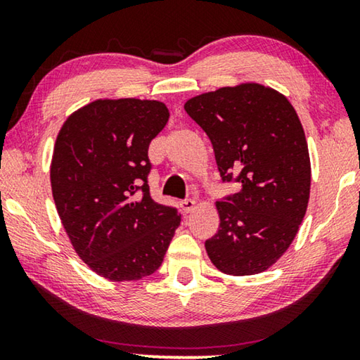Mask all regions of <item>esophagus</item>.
<instances>
[{
	"instance_id": "1",
	"label": "esophagus",
	"mask_w": 360,
	"mask_h": 360,
	"mask_svg": "<svg viewBox=\"0 0 360 360\" xmlns=\"http://www.w3.org/2000/svg\"><path fill=\"white\" fill-rule=\"evenodd\" d=\"M181 208H182V211H184V212H191L195 208V202H193V200H191V198L182 200Z\"/></svg>"
}]
</instances>
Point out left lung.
<instances>
[{
  "label": "left lung",
  "mask_w": 360,
  "mask_h": 360,
  "mask_svg": "<svg viewBox=\"0 0 360 360\" xmlns=\"http://www.w3.org/2000/svg\"><path fill=\"white\" fill-rule=\"evenodd\" d=\"M184 108L208 135L222 182L240 186L216 203L221 225L206 252L227 275L264 271L288 251L308 206L311 167L295 109L259 84L198 95Z\"/></svg>",
  "instance_id": "left-lung-1"
}]
</instances>
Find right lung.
Segmentation results:
<instances>
[{"label": "right lung", "instance_id": "1", "mask_svg": "<svg viewBox=\"0 0 360 360\" xmlns=\"http://www.w3.org/2000/svg\"><path fill=\"white\" fill-rule=\"evenodd\" d=\"M154 100H100L60 130L51 167L58 216L85 264L111 281H136L162 265L178 208L149 192V144L165 127Z\"/></svg>", "mask_w": 360, "mask_h": 360}]
</instances>
